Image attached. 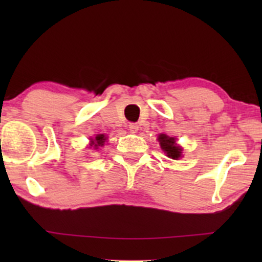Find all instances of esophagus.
Returning <instances> with one entry per match:
<instances>
[{
    "mask_svg": "<svg viewBox=\"0 0 262 262\" xmlns=\"http://www.w3.org/2000/svg\"><path fill=\"white\" fill-rule=\"evenodd\" d=\"M138 128H139L138 124L136 123H130V125H128V130H130L131 134H136V132L138 131Z\"/></svg>",
    "mask_w": 262,
    "mask_h": 262,
    "instance_id": "34e87169",
    "label": "esophagus"
}]
</instances>
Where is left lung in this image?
I'll return each instance as SVG.
<instances>
[{"label":"left lung","mask_w":262,"mask_h":262,"mask_svg":"<svg viewBox=\"0 0 262 262\" xmlns=\"http://www.w3.org/2000/svg\"><path fill=\"white\" fill-rule=\"evenodd\" d=\"M159 142L161 148L167 154L168 157L173 160H178L181 156V148L177 144V141L173 137H168L166 135L159 136Z\"/></svg>","instance_id":"left-lung-1"}]
</instances>
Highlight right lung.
<instances>
[{
	"label": "right lung",
	"mask_w": 262,
	"mask_h": 262,
	"mask_svg": "<svg viewBox=\"0 0 262 262\" xmlns=\"http://www.w3.org/2000/svg\"><path fill=\"white\" fill-rule=\"evenodd\" d=\"M105 141H106V137L103 135H99V136H96L95 137V139H92V145L94 146L95 149H98V146H100V145H103V143H105Z\"/></svg>",
	"instance_id": "right-lung-1"
}]
</instances>
